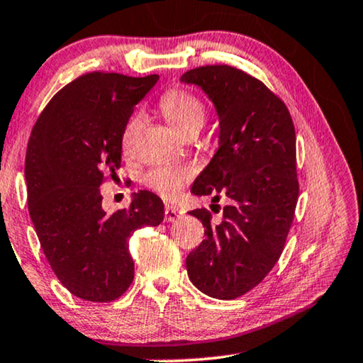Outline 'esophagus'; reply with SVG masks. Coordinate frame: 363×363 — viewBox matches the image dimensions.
<instances>
[{
	"instance_id": "esophagus-1",
	"label": "esophagus",
	"mask_w": 363,
	"mask_h": 363,
	"mask_svg": "<svg viewBox=\"0 0 363 363\" xmlns=\"http://www.w3.org/2000/svg\"><path fill=\"white\" fill-rule=\"evenodd\" d=\"M181 216H182V212L179 211V208L166 206V208H164V220H166V222H174V220H177V218H179Z\"/></svg>"
}]
</instances>
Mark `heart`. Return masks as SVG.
I'll return each instance as SVG.
<instances>
[{
	"label": "heart",
	"instance_id": "1",
	"mask_svg": "<svg viewBox=\"0 0 363 363\" xmlns=\"http://www.w3.org/2000/svg\"><path fill=\"white\" fill-rule=\"evenodd\" d=\"M160 108L167 121L174 126L177 133L187 136L196 135L202 128L207 116L206 104L196 94L179 86L167 89L160 99ZM143 116L135 113L126 121L121 133V145L128 147L135 138L138 128L141 126ZM194 177V169L181 164H156L143 174V182L152 191L160 192L162 197H174L182 186Z\"/></svg>",
	"mask_w": 363,
	"mask_h": 363
}]
</instances>
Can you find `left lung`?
Segmentation results:
<instances>
[{
	"label": "left lung",
	"mask_w": 363,
	"mask_h": 363,
	"mask_svg": "<svg viewBox=\"0 0 363 363\" xmlns=\"http://www.w3.org/2000/svg\"><path fill=\"white\" fill-rule=\"evenodd\" d=\"M181 80L202 86L220 118V146L192 192L230 201L217 225L207 208L191 212L206 240L187 255V273L203 294L237 299L272 272L293 225L299 196L293 118L274 91L233 65L196 67Z\"/></svg>",
	"instance_id": "8db88e82"
}]
</instances>
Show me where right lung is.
Returning a JSON list of instances; mask_svg holds the SVG:
<instances>
[{
  "label": "right lung",
  "mask_w": 363,
  "mask_h": 363,
  "mask_svg": "<svg viewBox=\"0 0 363 363\" xmlns=\"http://www.w3.org/2000/svg\"><path fill=\"white\" fill-rule=\"evenodd\" d=\"M157 75L94 70L79 75L40 111L26 151L28 208L55 277L91 303L118 299L135 278L128 238L156 227L164 206L140 191L130 207L106 213L100 186L121 167V133Z\"/></svg>",
  "instance_id": "obj_1"
}]
</instances>
